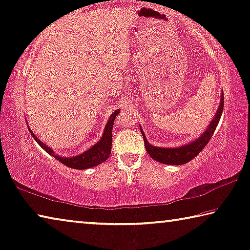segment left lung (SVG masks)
I'll list each match as a JSON object with an SVG mask.
<instances>
[{
    "mask_svg": "<svg viewBox=\"0 0 250 250\" xmlns=\"http://www.w3.org/2000/svg\"><path fill=\"white\" fill-rule=\"evenodd\" d=\"M224 110V94L221 97L220 105L217 110L215 119H212L210 125L206 130L205 133L201 136L199 139L195 140L191 144L186 145L184 146H179V148H159V146H154L146 141V138L145 137L144 131L141 129V133L144 136V141L146 146V150L150 157L158 162L166 165H184L187 164L190 160H192L198 153L203 151L204 148L211 139L213 132L218 125V122L220 120L221 113Z\"/></svg>",
    "mask_w": 250,
    "mask_h": 250,
    "instance_id": "obj_1",
    "label": "left lung"
}]
</instances>
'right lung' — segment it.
I'll return each mask as SVG.
<instances>
[{"label":"right lung","instance_id":"1","mask_svg":"<svg viewBox=\"0 0 250 250\" xmlns=\"http://www.w3.org/2000/svg\"><path fill=\"white\" fill-rule=\"evenodd\" d=\"M120 113V110L114 111V112L111 114V117L109 119L108 124L105 125L104 136H102L101 140L98 142V144L94 145L92 148H90L89 150H86L85 152H83L82 154H79L77 157L73 158H63L58 156L53 152V150L46 146L42 141L39 140L38 137H35L33 132L30 130V133L32 134V137L34 138V140L38 142V144L42 146L45 151L53 156L55 159L61 161L63 165L68 166L70 168L73 169H88L91 167H94V166H98L102 164V162L105 161L108 159L110 153H111V146H112V126H113V122L116 120V117Z\"/></svg>","mask_w":250,"mask_h":250}]
</instances>
